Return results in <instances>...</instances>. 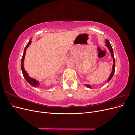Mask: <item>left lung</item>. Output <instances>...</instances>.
Segmentation results:
<instances>
[{
    "label": "left lung",
    "instance_id": "obj_1",
    "mask_svg": "<svg viewBox=\"0 0 135 135\" xmlns=\"http://www.w3.org/2000/svg\"><path fill=\"white\" fill-rule=\"evenodd\" d=\"M105 43L107 44H105V46H107V47L108 48V50H109L110 52L111 53V56L112 57L113 59V67H112V71L111 72V74H110V76H109L108 80H107V83H108L109 81L111 80V79L112 78V77L113 76L114 74V72H115V59H114V54H113V48L111 46V44H110V42L109 40L107 39L105 40ZM85 86L87 87V88H92L91 87V85H89V84H85Z\"/></svg>",
    "mask_w": 135,
    "mask_h": 135
}]
</instances>
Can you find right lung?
Wrapping results in <instances>:
<instances>
[{"instance_id": "obj_1", "label": "right lung", "mask_w": 135, "mask_h": 135, "mask_svg": "<svg viewBox=\"0 0 135 135\" xmlns=\"http://www.w3.org/2000/svg\"><path fill=\"white\" fill-rule=\"evenodd\" d=\"M31 39H30L29 40V42H28V44H27V46L25 48V50H24L23 54L22 57V59H21V70H22V74H23L24 78L26 79V80L27 81V82L29 83L30 85H31L32 87H39V85H40V83H39V81L37 80L32 78H31L29 75H28V74H27V73L25 70V68H24V66H23L24 59H25L26 51L27 48L28 47V46H29V45L31 44Z\"/></svg>"}]
</instances>
